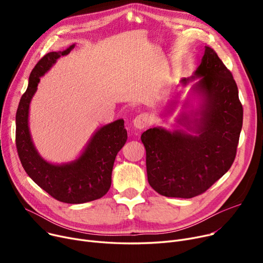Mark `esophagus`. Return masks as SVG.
I'll return each mask as SVG.
<instances>
[{
    "mask_svg": "<svg viewBox=\"0 0 263 263\" xmlns=\"http://www.w3.org/2000/svg\"><path fill=\"white\" fill-rule=\"evenodd\" d=\"M133 124L136 129L143 130L145 129L148 124H149V115L147 113H143L137 115L134 119H133Z\"/></svg>",
    "mask_w": 263,
    "mask_h": 263,
    "instance_id": "34e87169",
    "label": "esophagus"
}]
</instances>
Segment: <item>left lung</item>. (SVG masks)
Returning a JSON list of instances; mask_svg holds the SVG:
<instances>
[{
    "mask_svg": "<svg viewBox=\"0 0 263 263\" xmlns=\"http://www.w3.org/2000/svg\"><path fill=\"white\" fill-rule=\"evenodd\" d=\"M195 77L205 96L198 135L161 128L145 131L146 167L150 186L166 197L202 194L231 167L243 123V106L232 73L216 52L205 47ZM190 79H182L186 85Z\"/></svg>",
    "mask_w": 263,
    "mask_h": 263,
    "instance_id": "left-lung-1",
    "label": "left lung"
}]
</instances>
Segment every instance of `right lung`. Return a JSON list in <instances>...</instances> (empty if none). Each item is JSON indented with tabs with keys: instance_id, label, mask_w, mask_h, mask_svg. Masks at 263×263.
Wrapping results in <instances>:
<instances>
[{
	"instance_id": "add662e5",
	"label": "right lung",
	"mask_w": 263,
	"mask_h": 263,
	"mask_svg": "<svg viewBox=\"0 0 263 263\" xmlns=\"http://www.w3.org/2000/svg\"><path fill=\"white\" fill-rule=\"evenodd\" d=\"M73 47L63 52L46 54L34 67L29 86L22 95L17 109L16 146L24 171L37 185L59 201L83 203L101 198L109 190L115 158L128 137L124 121L119 119L99 129L82 156L65 165H53L39 157L27 124L30 102L37 89L39 78Z\"/></svg>"
}]
</instances>
